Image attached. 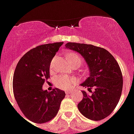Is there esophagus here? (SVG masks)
<instances>
[{"mask_svg":"<svg viewBox=\"0 0 134 134\" xmlns=\"http://www.w3.org/2000/svg\"><path fill=\"white\" fill-rule=\"evenodd\" d=\"M65 93H66V94H71V91H66Z\"/></svg>","mask_w":134,"mask_h":134,"instance_id":"esophagus-1","label":"esophagus"}]
</instances>
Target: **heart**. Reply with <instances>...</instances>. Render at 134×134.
<instances>
[{"mask_svg": "<svg viewBox=\"0 0 134 134\" xmlns=\"http://www.w3.org/2000/svg\"><path fill=\"white\" fill-rule=\"evenodd\" d=\"M67 59L71 65H77L79 67L83 62V60L81 57L75 53H69L67 55ZM54 63H55V58H53L50 63L51 71H53L54 69ZM85 73L86 74L87 72L85 71ZM55 83L57 86L60 89L68 90L73 86V85L75 83V80L71 78L67 75H60L56 77Z\"/></svg>", "mask_w": 134, "mask_h": 134, "instance_id": "b5f03b06", "label": "heart"}]
</instances>
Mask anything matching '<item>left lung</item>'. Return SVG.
Wrapping results in <instances>:
<instances>
[{"label": "left lung", "instance_id": "left-lung-1", "mask_svg": "<svg viewBox=\"0 0 134 134\" xmlns=\"http://www.w3.org/2000/svg\"><path fill=\"white\" fill-rule=\"evenodd\" d=\"M66 48L83 56L90 69V77L81 86L94 91L91 95L82 91L83 98L77 104L79 110L86 118L100 121L115 109L123 88V76L118 63L103 48L86 44L68 42Z\"/></svg>", "mask_w": 134, "mask_h": 134}]
</instances>
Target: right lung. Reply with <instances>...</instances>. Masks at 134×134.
<instances>
[{"label":"right lung","instance_id":"1","mask_svg":"<svg viewBox=\"0 0 134 134\" xmlns=\"http://www.w3.org/2000/svg\"><path fill=\"white\" fill-rule=\"evenodd\" d=\"M63 42L36 46L19 60L14 72L13 94L19 107L27 119L34 123H44L57 114L65 96L63 90H43L50 77V63Z\"/></svg>","mask_w":134,"mask_h":134}]
</instances>
